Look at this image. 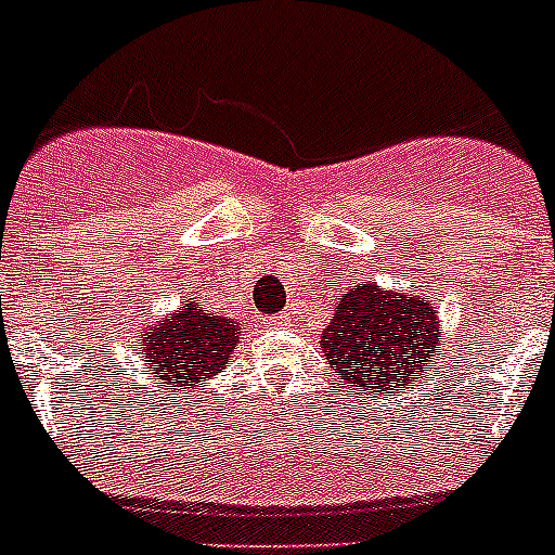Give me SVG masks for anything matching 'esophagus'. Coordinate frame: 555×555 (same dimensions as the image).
Returning a JSON list of instances; mask_svg holds the SVG:
<instances>
[{
	"mask_svg": "<svg viewBox=\"0 0 555 555\" xmlns=\"http://www.w3.org/2000/svg\"><path fill=\"white\" fill-rule=\"evenodd\" d=\"M269 325H272V327L288 325V317H286V313H278V317H269Z\"/></svg>",
	"mask_w": 555,
	"mask_h": 555,
	"instance_id": "obj_1",
	"label": "esophagus"
}]
</instances>
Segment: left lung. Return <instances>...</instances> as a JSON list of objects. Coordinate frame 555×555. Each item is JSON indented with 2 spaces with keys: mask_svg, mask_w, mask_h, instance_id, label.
Here are the masks:
<instances>
[{
  "mask_svg": "<svg viewBox=\"0 0 555 555\" xmlns=\"http://www.w3.org/2000/svg\"><path fill=\"white\" fill-rule=\"evenodd\" d=\"M436 311L425 294L380 292L375 283L350 288L322 331V352L338 384L366 391L403 389L409 375L425 370L434 352Z\"/></svg>",
  "mask_w": 555,
  "mask_h": 555,
  "instance_id": "8db88e82",
  "label": "left lung"
}]
</instances>
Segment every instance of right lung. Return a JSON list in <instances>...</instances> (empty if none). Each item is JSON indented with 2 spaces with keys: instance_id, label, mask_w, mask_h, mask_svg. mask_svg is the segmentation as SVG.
<instances>
[{
  "instance_id": "add662e5",
  "label": "right lung",
  "mask_w": 555,
  "mask_h": 555,
  "mask_svg": "<svg viewBox=\"0 0 555 555\" xmlns=\"http://www.w3.org/2000/svg\"><path fill=\"white\" fill-rule=\"evenodd\" d=\"M238 322L210 317L194 302H185L178 317L141 331L139 350L150 361V375L180 386H194L228 364L238 345Z\"/></svg>"
}]
</instances>
